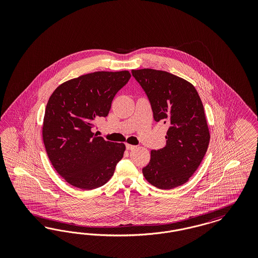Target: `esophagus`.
Masks as SVG:
<instances>
[{
	"label": "esophagus",
	"instance_id": "esophagus-1",
	"mask_svg": "<svg viewBox=\"0 0 258 258\" xmlns=\"http://www.w3.org/2000/svg\"><path fill=\"white\" fill-rule=\"evenodd\" d=\"M125 147H126V150H135L136 146L131 145V144H125Z\"/></svg>",
	"mask_w": 258,
	"mask_h": 258
}]
</instances>
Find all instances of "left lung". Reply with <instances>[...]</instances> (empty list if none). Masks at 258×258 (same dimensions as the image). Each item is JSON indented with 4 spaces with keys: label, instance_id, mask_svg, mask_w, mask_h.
Returning a JSON list of instances; mask_svg holds the SVG:
<instances>
[{
    "label": "left lung",
    "instance_id": "8db88e82",
    "mask_svg": "<svg viewBox=\"0 0 258 258\" xmlns=\"http://www.w3.org/2000/svg\"><path fill=\"white\" fill-rule=\"evenodd\" d=\"M145 91L154 119L168 125L166 145L151 151L142 172L148 182L160 189L186 183L203 160L210 141L208 124L197 89L183 78L152 69L133 70Z\"/></svg>",
    "mask_w": 258,
    "mask_h": 258
}]
</instances>
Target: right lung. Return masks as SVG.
<instances>
[{
  "instance_id": "obj_1",
  "label": "right lung",
  "mask_w": 258,
  "mask_h": 258,
  "mask_svg": "<svg viewBox=\"0 0 258 258\" xmlns=\"http://www.w3.org/2000/svg\"><path fill=\"white\" fill-rule=\"evenodd\" d=\"M123 72H96L57 87L47 102L42 138L50 161L69 184L94 189L106 184L125 146L97 136L92 127L106 117L115 95L130 80Z\"/></svg>"
}]
</instances>
